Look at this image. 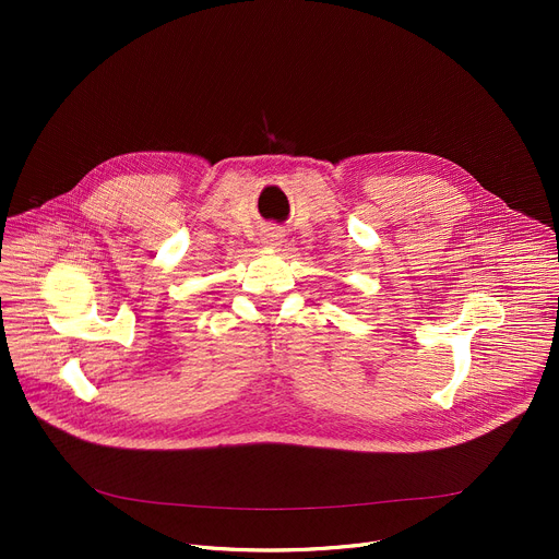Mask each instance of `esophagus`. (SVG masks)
<instances>
[{"mask_svg":"<svg viewBox=\"0 0 559 559\" xmlns=\"http://www.w3.org/2000/svg\"><path fill=\"white\" fill-rule=\"evenodd\" d=\"M281 240V235L278 233H267V235H264V242H267V245H276Z\"/></svg>","mask_w":559,"mask_h":559,"instance_id":"1","label":"esophagus"}]
</instances>
